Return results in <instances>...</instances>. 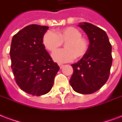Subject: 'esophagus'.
I'll list each match as a JSON object with an SVG mask.
<instances>
[{
  "label": "esophagus",
  "mask_w": 122,
  "mask_h": 122,
  "mask_svg": "<svg viewBox=\"0 0 122 122\" xmlns=\"http://www.w3.org/2000/svg\"><path fill=\"white\" fill-rule=\"evenodd\" d=\"M58 65H59V68H62L63 67V66H64V65H61V64H58Z\"/></svg>",
  "instance_id": "esophagus-1"
}]
</instances>
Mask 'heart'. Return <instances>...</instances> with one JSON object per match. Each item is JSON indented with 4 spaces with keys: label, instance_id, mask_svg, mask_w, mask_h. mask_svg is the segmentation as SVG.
Segmentation results:
<instances>
[{
    "label": "heart",
    "instance_id": "1",
    "mask_svg": "<svg viewBox=\"0 0 122 122\" xmlns=\"http://www.w3.org/2000/svg\"><path fill=\"white\" fill-rule=\"evenodd\" d=\"M81 32L73 27L58 29L55 33L47 31L43 36V44L46 50L53 52L65 43V49L56 51L52 59L57 63H67L79 59L86 54L89 47L88 40L81 36Z\"/></svg>",
    "mask_w": 122,
    "mask_h": 122
}]
</instances>
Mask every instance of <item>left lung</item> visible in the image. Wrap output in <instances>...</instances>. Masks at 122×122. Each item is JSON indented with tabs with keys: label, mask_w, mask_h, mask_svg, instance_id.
Returning <instances> with one entry per match:
<instances>
[{
	"label": "left lung",
	"mask_w": 122,
	"mask_h": 122,
	"mask_svg": "<svg viewBox=\"0 0 122 122\" xmlns=\"http://www.w3.org/2000/svg\"><path fill=\"white\" fill-rule=\"evenodd\" d=\"M87 34L90 45L87 52L71 65L73 73L70 84L75 92L91 94L102 88L108 79L112 65V46L104 30L88 22L79 25Z\"/></svg>",
	"instance_id": "left-lung-1"
}]
</instances>
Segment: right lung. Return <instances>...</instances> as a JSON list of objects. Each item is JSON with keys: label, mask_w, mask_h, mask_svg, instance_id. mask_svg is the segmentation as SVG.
Here are the masks:
<instances>
[{"label": "right lung", "mask_w": 122, "mask_h": 122, "mask_svg": "<svg viewBox=\"0 0 122 122\" xmlns=\"http://www.w3.org/2000/svg\"><path fill=\"white\" fill-rule=\"evenodd\" d=\"M48 29L29 25L12 39L9 53L15 81L21 90L32 95L49 93L59 70L43 44V36Z\"/></svg>", "instance_id": "add662e5"}]
</instances>
